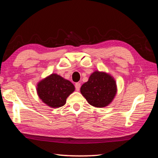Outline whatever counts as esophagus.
<instances>
[{"label":"esophagus","mask_w":158,"mask_h":158,"mask_svg":"<svg viewBox=\"0 0 158 158\" xmlns=\"http://www.w3.org/2000/svg\"><path fill=\"white\" fill-rule=\"evenodd\" d=\"M74 86H75L76 90L79 91V89H80V88H81V84H80V83H76L75 85H74Z\"/></svg>","instance_id":"1"}]
</instances>
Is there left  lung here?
Instances as JSON below:
<instances>
[{"instance_id": "left-lung-1", "label": "left lung", "mask_w": 158, "mask_h": 158, "mask_svg": "<svg viewBox=\"0 0 158 158\" xmlns=\"http://www.w3.org/2000/svg\"><path fill=\"white\" fill-rule=\"evenodd\" d=\"M117 92L113 78L104 73L96 71L81 87V93L90 105L102 108L108 106Z\"/></svg>"}]
</instances>
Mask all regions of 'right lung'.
<instances>
[{"label": "right lung", "mask_w": 158, "mask_h": 158, "mask_svg": "<svg viewBox=\"0 0 158 158\" xmlns=\"http://www.w3.org/2000/svg\"><path fill=\"white\" fill-rule=\"evenodd\" d=\"M74 90V85L70 81L56 74H52L37 85V93L40 99L52 108L63 106L67 97Z\"/></svg>", "instance_id": "add662e5"}]
</instances>
